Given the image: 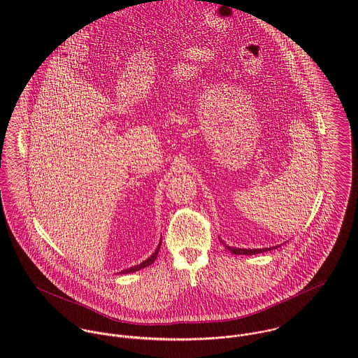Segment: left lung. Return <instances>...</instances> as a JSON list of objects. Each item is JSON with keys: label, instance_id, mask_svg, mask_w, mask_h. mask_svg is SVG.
Instances as JSON below:
<instances>
[{"label": "left lung", "instance_id": "left-lung-1", "mask_svg": "<svg viewBox=\"0 0 358 358\" xmlns=\"http://www.w3.org/2000/svg\"><path fill=\"white\" fill-rule=\"evenodd\" d=\"M220 243L231 252V254H234V255H255V254H260V252H266V251H271V250H275L277 247H280V245H275V247H271V248H256V250H247V248H234V247H229V245H226L222 240H220Z\"/></svg>", "mask_w": 358, "mask_h": 358}]
</instances>
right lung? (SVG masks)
Returning a JSON list of instances; mask_svg holds the SVG:
<instances>
[{"label":"right lung","mask_w":358,"mask_h":358,"mask_svg":"<svg viewBox=\"0 0 358 358\" xmlns=\"http://www.w3.org/2000/svg\"><path fill=\"white\" fill-rule=\"evenodd\" d=\"M159 245H161V241H159V244H158L157 250L154 251L153 255L150 256V257H148V259H146L145 262H142L141 264H136V266H132V267H129V268H125V270H122V271H121V274H127V273H134V271H138V270H141V268H145V267L150 266V264L153 263L154 260L157 259V255H158V251H159Z\"/></svg>","instance_id":"add662e5"}]
</instances>
